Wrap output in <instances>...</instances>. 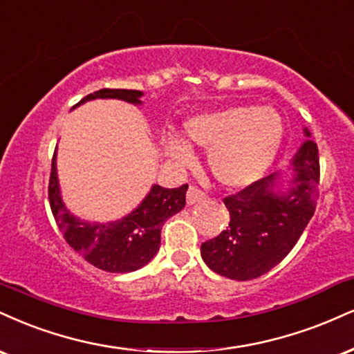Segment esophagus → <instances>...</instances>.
Wrapping results in <instances>:
<instances>
[{
	"mask_svg": "<svg viewBox=\"0 0 354 354\" xmlns=\"http://www.w3.org/2000/svg\"><path fill=\"white\" fill-rule=\"evenodd\" d=\"M204 199H206V194H204L201 189L194 188V186H189L188 193H186V203H188L189 206H193V204H198V203H203Z\"/></svg>",
	"mask_w": 354,
	"mask_h": 354,
	"instance_id": "obj_1",
	"label": "esophagus"
}]
</instances>
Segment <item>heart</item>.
I'll list each match as a JSON object with an SVG mask.
<instances>
[{
  "label": "heart",
  "instance_id": "obj_1",
  "mask_svg": "<svg viewBox=\"0 0 354 354\" xmlns=\"http://www.w3.org/2000/svg\"><path fill=\"white\" fill-rule=\"evenodd\" d=\"M188 142L165 140V151L174 163L194 161L191 147L207 150V166L216 181L231 189L254 185L269 171L285 135L282 115L270 107L231 105L193 115L185 122Z\"/></svg>",
  "mask_w": 354,
  "mask_h": 354
}]
</instances>
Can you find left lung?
Wrapping results in <instances>:
<instances>
[{
  "mask_svg": "<svg viewBox=\"0 0 354 354\" xmlns=\"http://www.w3.org/2000/svg\"><path fill=\"white\" fill-rule=\"evenodd\" d=\"M305 142L290 161V174L275 173L224 199L229 227L201 244V257L216 274L252 280L282 262L317 207L318 148L304 127Z\"/></svg>",
  "mask_w": 354,
  "mask_h": 354,
  "instance_id": "left-lung-1",
  "label": "left lung"
}]
</instances>
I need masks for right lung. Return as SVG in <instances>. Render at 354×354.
Masks as SVG:
<instances>
[{
	"instance_id": "1",
	"label": "right lung",
	"mask_w": 354,
	"mask_h": 354,
	"mask_svg": "<svg viewBox=\"0 0 354 354\" xmlns=\"http://www.w3.org/2000/svg\"><path fill=\"white\" fill-rule=\"evenodd\" d=\"M142 97L143 92L140 91L102 88L84 97L74 109L97 99H117L138 107L143 105ZM55 156L57 153L53 158L49 203L67 244L93 267L112 274H127L147 266L160 250L161 225L185 207L188 185L173 189L153 185L142 203L123 218L110 223L85 221L71 212L64 203Z\"/></svg>"
}]
</instances>
